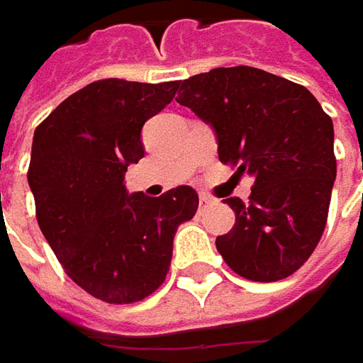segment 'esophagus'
I'll list each match as a JSON object with an SVG mask.
<instances>
[{
	"mask_svg": "<svg viewBox=\"0 0 363 363\" xmlns=\"http://www.w3.org/2000/svg\"><path fill=\"white\" fill-rule=\"evenodd\" d=\"M212 202H214V200H212L208 194H200V210H206Z\"/></svg>",
	"mask_w": 363,
	"mask_h": 363,
	"instance_id": "esophagus-1",
	"label": "esophagus"
}]
</instances>
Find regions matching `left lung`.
I'll return each mask as SVG.
<instances>
[{"mask_svg":"<svg viewBox=\"0 0 363 363\" xmlns=\"http://www.w3.org/2000/svg\"><path fill=\"white\" fill-rule=\"evenodd\" d=\"M212 125L218 157L255 177L218 252L236 274L272 283L313 255L328 222L335 182L333 123L311 92L252 66L214 68L179 82L175 96Z\"/></svg>","mask_w":363,"mask_h":363,"instance_id":"8db88e82","label":"left lung"}]
</instances>
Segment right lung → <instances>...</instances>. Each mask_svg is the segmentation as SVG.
Wrapping results in <instances>:
<instances>
[{"mask_svg":"<svg viewBox=\"0 0 363 363\" xmlns=\"http://www.w3.org/2000/svg\"><path fill=\"white\" fill-rule=\"evenodd\" d=\"M177 86L96 80L35 127L28 184L40 230L66 274L105 303L127 305L160 289L175 230L198 210L189 186L147 198L123 184L145 155V121L174 101Z\"/></svg>","mask_w":363,"mask_h":363,"instance_id":"add662e5","label":"right lung"}]
</instances>
